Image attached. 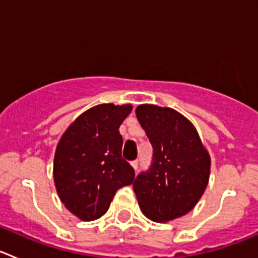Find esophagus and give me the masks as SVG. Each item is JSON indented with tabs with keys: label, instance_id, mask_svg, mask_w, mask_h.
Listing matches in <instances>:
<instances>
[{
	"label": "esophagus",
	"instance_id": "34e87169",
	"mask_svg": "<svg viewBox=\"0 0 258 258\" xmlns=\"http://www.w3.org/2000/svg\"><path fill=\"white\" fill-rule=\"evenodd\" d=\"M132 166H133L134 168V170H137L138 169V160H134V161H132Z\"/></svg>",
	"mask_w": 258,
	"mask_h": 258
}]
</instances>
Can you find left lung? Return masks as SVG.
I'll return each mask as SVG.
<instances>
[{"label": "left lung", "mask_w": 258, "mask_h": 258, "mask_svg": "<svg viewBox=\"0 0 258 258\" xmlns=\"http://www.w3.org/2000/svg\"><path fill=\"white\" fill-rule=\"evenodd\" d=\"M136 113L154 149L150 169L133 183L138 204L155 222L182 217L206 191L211 156L192 122L175 109L141 104Z\"/></svg>", "instance_id": "obj_1"}]
</instances>
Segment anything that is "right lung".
Returning <instances> with one entry per match:
<instances>
[{"mask_svg": "<svg viewBox=\"0 0 258 258\" xmlns=\"http://www.w3.org/2000/svg\"><path fill=\"white\" fill-rule=\"evenodd\" d=\"M131 104H98L79 116L61 136L54 156V182L66 208L83 221L102 217L118 188L134 181L121 156L118 127Z\"/></svg>", "mask_w": 258, "mask_h": 258, "instance_id": "add662e5", "label": "right lung"}]
</instances>
